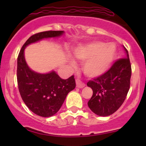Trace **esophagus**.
Wrapping results in <instances>:
<instances>
[{
	"label": "esophagus",
	"mask_w": 146,
	"mask_h": 146,
	"mask_svg": "<svg viewBox=\"0 0 146 146\" xmlns=\"http://www.w3.org/2000/svg\"><path fill=\"white\" fill-rule=\"evenodd\" d=\"M76 87L78 88H82L83 87H85V84H84L83 82H82L81 80L78 78H76Z\"/></svg>",
	"instance_id": "34e87169"
}]
</instances>
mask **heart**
Segmentation results:
<instances>
[{
    "instance_id": "obj_1",
    "label": "heart",
    "mask_w": 146,
    "mask_h": 146,
    "mask_svg": "<svg viewBox=\"0 0 146 146\" xmlns=\"http://www.w3.org/2000/svg\"><path fill=\"white\" fill-rule=\"evenodd\" d=\"M74 56L78 59L85 61L83 65L85 75L98 77L110 67L115 56V48L102 42H94L76 48Z\"/></svg>"
}]
</instances>
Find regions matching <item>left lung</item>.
I'll list each match as a JSON object with an SVG mask.
<instances>
[{
  "label": "left lung",
  "instance_id": "8db88e82",
  "mask_svg": "<svg viewBox=\"0 0 146 146\" xmlns=\"http://www.w3.org/2000/svg\"><path fill=\"white\" fill-rule=\"evenodd\" d=\"M126 58L117 60L110 69L101 76L88 82L93 91L88 107L97 115L107 117L115 112L121 106L130 88L131 65L129 53Z\"/></svg>",
  "mask_w": 146,
  "mask_h": 146
}]
</instances>
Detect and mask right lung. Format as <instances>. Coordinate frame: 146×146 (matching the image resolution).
I'll use <instances>...</instances> for the list:
<instances>
[{
	"label": "right lung",
	"instance_id": "right-lung-1",
	"mask_svg": "<svg viewBox=\"0 0 146 146\" xmlns=\"http://www.w3.org/2000/svg\"><path fill=\"white\" fill-rule=\"evenodd\" d=\"M63 33L64 31L51 30L35 34L26 41L17 57L19 92L28 108L40 117H51L60 110L68 92L76 88L74 76L64 80L54 71L46 74L35 73L26 64L24 50L30 44L44 38L59 36Z\"/></svg>",
	"mask_w": 146,
	"mask_h": 146
}]
</instances>
